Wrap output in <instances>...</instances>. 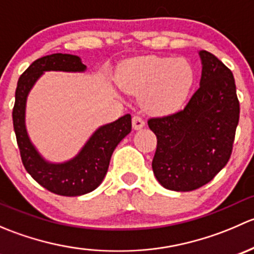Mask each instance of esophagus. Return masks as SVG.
<instances>
[{
	"instance_id": "esophagus-1",
	"label": "esophagus",
	"mask_w": 254,
	"mask_h": 254,
	"mask_svg": "<svg viewBox=\"0 0 254 254\" xmlns=\"http://www.w3.org/2000/svg\"><path fill=\"white\" fill-rule=\"evenodd\" d=\"M143 127H145V122H143L142 118L139 117V115H134V117H132V127H134L135 130H140L142 129Z\"/></svg>"
}]
</instances>
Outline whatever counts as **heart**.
I'll return each mask as SVG.
<instances>
[{
    "instance_id": "1",
    "label": "heart",
    "mask_w": 254,
    "mask_h": 254,
    "mask_svg": "<svg viewBox=\"0 0 254 254\" xmlns=\"http://www.w3.org/2000/svg\"><path fill=\"white\" fill-rule=\"evenodd\" d=\"M194 82V70L184 59L140 56L120 68L119 83L125 92L142 94L143 108L152 114L173 113L186 101Z\"/></svg>"
}]
</instances>
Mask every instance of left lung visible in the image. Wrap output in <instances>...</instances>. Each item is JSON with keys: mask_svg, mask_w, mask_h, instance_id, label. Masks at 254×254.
<instances>
[{"mask_svg": "<svg viewBox=\"0 0 254 254\" xmlns=\"http://www.w3.org/2000/svg\"><path fill=\"white\" fill-rule=\"evenodd\" d=\"M200 87L182 111L148 119L157 137L152 170L166 189L190 191L209 183L229 162L240 119L231 70L205 50Z\"/></svg>", "mask_w": 254, "mask_h": 254, "instance_id": "8db88e82", "label": "left lung"}]
</instances>
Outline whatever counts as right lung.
<instances>
[{
    "mask_svg": "<svg viewBox=\"0 0 254 254\" xmlns=\"http://www.w3.org/2000/svg\"><path fill=\"white\" fill-rule=\"evenodd\" d=\"M86 68L78 56L51 54L35 60L20 75L17 83L12 117L23 166L40 186L64 196L83 195L94 190L107 175L113 151L131 131V115L125 114L99 127L77 155L66 162L51 163L38 152L25 127V106L30 89L47 71L83 72Z\"/></svg>",
    "mask_w": 254,
    "mask_h": 254,
    "instance_id": "add662e5",
    "label": "right lung"
}]
</instances>
